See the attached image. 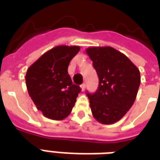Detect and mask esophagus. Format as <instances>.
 Masks as SVG:
<instances>
[{"mask_svg":"<svg viewBox=\"0 0 160 160\" xmlns=\"http://www.w3.org/2000/svg\"><path fill=\"white\" fill-rule=\"evenodd\" d=\"M80 87H81V90L84 91L85 89H86V84L83 83L82 85H81V86H80Z\"/></svg>","mask_w":160,"mask_h":160,"instance_id":"1","label":"esophagus"}]
</instances>
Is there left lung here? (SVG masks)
<instances>
[{
  "instance_id": "1",
  "label": "left lung",
  "mask_w": 160,
  "mask_h": 160,
  "mask_svg": "<svg viewBox=\"0 0 160 160\" xmlns=\"http://www.w3.org/2000/svg\"><path fill=\"white\" fill-rule=\"evenodd\" d=\"M99 80L94 93L87 92L94 118L103 124L117 122L132 107L141 84L140 71L122 53L111 47H90Z\"/></svg>"
}]
</instances>
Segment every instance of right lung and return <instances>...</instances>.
I'll return each instance as SVG.
<instances>
[{"instance_id": "1", "label": "right lung", "mask_w": 160, "mask_h": 160, "mask_svg": "<svg viewBox=\"0 0 160 160\" xmlns=\"http://www.w3.org/2000/svg\"><path fill=\"white\" fill-rule=\"evenodd\" d=\"M79 46H56L40 56L27 70V91L38 110L52 120H62L71 113L80 87L68 73Z\"/></svg>"}]
</instances>
